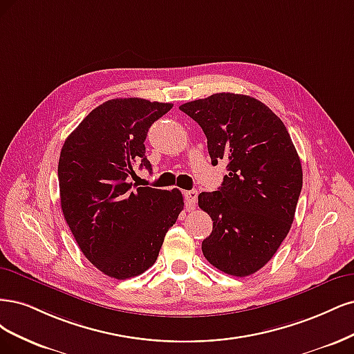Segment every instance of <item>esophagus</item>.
<instances>
[{"label": "esophagus", "mask_w": 354, "mask_h": 354, "mask_svg": "<svg viewBox=\"0 0 354 354\" xmlns=\"http://www.w3.org/2000/svg\"><path fill=\"white\" fill-rule=\"evenodd\" d=\"M197 196L198 192L196 189H191V191H184V197H185V203H187V207L189 210H192L196 207V203H197Z\"/></svg>", "instance_id": "esophagus-1"}]
</instances>
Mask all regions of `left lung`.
Wrapping results in <instances>:
<instances>
[{
    "mask_svg": "<svg viewBox=\"0 0 354 354\" xmlns=\"http://www.w3.org/2000/svg\"><path fill=\"white\" fill-rule=\"evenodd\" d=\"M179 110L201 127L212 165L227 163L222 187L198 196L213 221L203 254L227 275H252L277 253L294 221L303 170L291 136L275 113L250 95L219 93Z\"/></svg>",
    "mask_w": 354,
    "mask_h": 354,
    "instance_id": "left-lung-1",
    "label": "left lung"
}]
</instances>
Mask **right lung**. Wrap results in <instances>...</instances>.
<instances>
[{"instance_id":"right-lung-1","label":"right lung","mask_w":354,"mask_h":354,"mask_svg":"<svg viewBox=\"0 0 354 354\" xmlns=\"http://www.w3.org/2000/svg\"><path fill=\"white\" fill-rule=\"evenodd\" d=\"M172 107L144 98L109 100L63 144L59 185L64 219L84 256L110 278L128 279L151 268L184 209L176 188L129 182L133 163L151 170L147 132Z\"/></svg>"}]
</instances>
